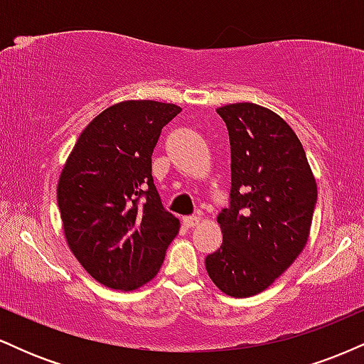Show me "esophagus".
<instances>
[{
	"label": "esophagus",
	"mask_w": 364,
	"mask_h": 364,
	"mask_svg": "<svg viewBox=\"0 0 364 364\" xmlns=\"http://www.w3.org/2000/svg\"><path fill=\"white\" fill-rule=\"evenodd\" d=\"M200 223V217L198 215H188V217H183V225L185 228H195V225H198Z\"/></svg>",
	"instance_id": "1"
}]
</instances>
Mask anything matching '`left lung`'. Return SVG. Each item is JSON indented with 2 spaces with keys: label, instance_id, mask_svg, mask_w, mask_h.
<instances>
[{
  "label": "left lung",
  "instance_id": "1",
  "mask_svg": "<svg viewBox=\"0 0 364 364\" xmlns=\"http://www.w3.org/2000/svg\"><path fill=\"white\" fill-rule=\"evenodd\" d=\"M231 144L229 207L217 223L223 245L207 255L208 277L225 294L265 291L303 252L316 205V183L289 124L252 102L223 106Z\"/></svg>",
  "mask_w": 364,
  "mask_h": 364
}]
</instances>
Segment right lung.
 Returning <instances> with one entry per match:
<instances>
[{"instance_id": "1", "label": "right lung", "mask_w": 364, "mask_h": 364, "mask_svg": "<svg viewBox=\"0 0 364 364\" xmlns=\"http://www.w3.org/2000/svg\"><path fill=\"white\" fill-rule=\"evenodd\" d=\"M179 112L157 101L114 104L83 129L61 171L58 207L70 250L111 289L156 277L179 231L152 178L154 147Z\"/></svg>"}]
</instances>
